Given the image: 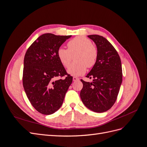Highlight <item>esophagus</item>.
Wrapping results in <instances>:
<instances>
[{"label":"esophagus","instance_id":"obj_1","mask_svg":"<svg viewBox=\"0 0 147 147\" xmlns=\"http://www.w3.org/2000/svg\"><path fill=\"white\" fill-rule=\"evenodd\" d=\"M79 80V78H77V77H73V81H77V80Z\"/></svg>","mask_w":147,"mask_h":147}]
</instances>
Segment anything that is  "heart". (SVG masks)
Here are the masks:
<instances>
[{"mask_svg": "<svg viewBox=\"0 0 147 147\" xmlns=\"http://www.w3.org/2000/svg\"><path fill=\"white\" fill-rule=\"evenodd\" d=\"M90 39L78 36L67 43L68 49L59 48L57 51L61 63L65 67H69L72 56L75 55V63L70 66L67 72L72 76H80L86 72V67L91 68L95 64L97 58V50L92 45Z\"/></svg>", "mask_w": 147, "mask_h": 147, "instance_id": "1", "label": "heart"}]
</instances>
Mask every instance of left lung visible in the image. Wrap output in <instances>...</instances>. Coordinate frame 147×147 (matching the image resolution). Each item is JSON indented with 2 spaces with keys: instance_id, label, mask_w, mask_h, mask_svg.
I'll list each match as a JSON object with an SVG mask.
<instances>
[{
  "instance_id": "1",
  "label": "left lung",
  "mask_w": 147,
  "mask_h": 147,
  "mask_svg": "<svg viewBox=\"0 0 147 147\" xmlns=\"http://www.w3.org/2000/svg\"><path fill=\"white\" fill-rule=\"evenodd\" d=\"M88 37L96 45L97 58L86 76L93 78L92 82L81 80L83 86L80 97L88 109L102 113L112 107L117 100L122 83L121 62L117 50L105 38L98 35Z\"/></svg>"
}]
</instances>
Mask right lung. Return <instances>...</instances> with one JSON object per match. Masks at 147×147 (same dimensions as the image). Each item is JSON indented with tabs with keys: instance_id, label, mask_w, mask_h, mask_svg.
<instances>
[{
	"instance_id": "add662e5",
	"label": "right lung",
	"mask_w": 147,
	"mask_h": 147,
	"mask_svg": "<svg viewBox=\"0 0 147 147\" xmlns=\"http://www.w3.org/2000/svg\"><path fill=\"white\" fill-rule=\"evenodd\" d=\"M72 35H40L28 49L24 59L23 84L30 104L38 112L51 115L59 110L73 77L68 75L57 51ZM67 75L64 79L57 76Z\"/></svg>"
}]
</instances>
